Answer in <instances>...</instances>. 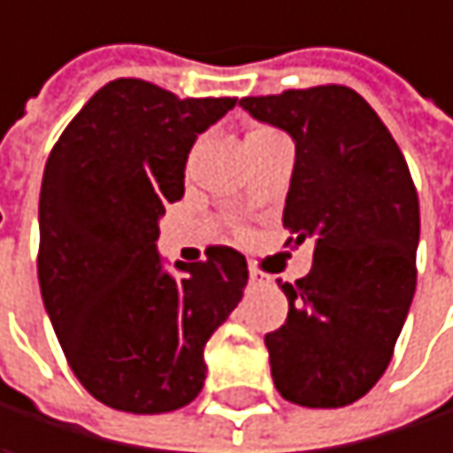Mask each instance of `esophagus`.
<instances>
[{
    "label": "esophagus",
    "mask_w": 453,
    "mask_h": 453,
    "mask_svg": "<svg viewBox=\"0 0 453 453\" xmlns=\"http://www.w3.org/2000/svg\"><path fill=\"white\" fill-rule=\"evenodd\" d=\"M269 282H272L269 274H264V272H258V269L250 266V285H253V288H264V285H269Z\"/></svg>",
    "instance_id": "1"
}]
</instances>
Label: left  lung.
Listing matches in <instances>:
<instances>
[{
  "instance_id": "obj_1",
  "label": "left lung",
  "mask_w": 453,
  "mask_h": 453,
  "mask_svg": "<svg viewBox=\"0 0 453 453\" xmlns=\"http://www.w3.org/2000/svg\"><path fill=\"white\" fill-rule=\"evenodd\" d=\"M296 139L282 224L314 240V266L282 282L290 311L266 335L282 398L338 409L366 395L393 358L417 288L419 200L409 165L369 103L327 84L242 97Z\"/></svg>"
}]
</instances>
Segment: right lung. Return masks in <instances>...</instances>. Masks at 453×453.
I'll use <instances>...</instances> for the list:
<instances>
[{"instance_id":"1","label":"right lung","mask_w":453,"mask_h":453,"mask_svg":"<svg viewBox=\"0 0 453 453\" xmlns=\"http://www.w3.org/2000/svg\"><path fill=\"white\" fill-rule=\"evenodd\" d=\"M237 97L179 100L142 79L105 84L55 142L39 197V285L79 382L105 406L163 414L205 382L203 348L248 285L226 245L163 272L155 240L184 195L187 155Z\"/></svg>"}]
</instances>
